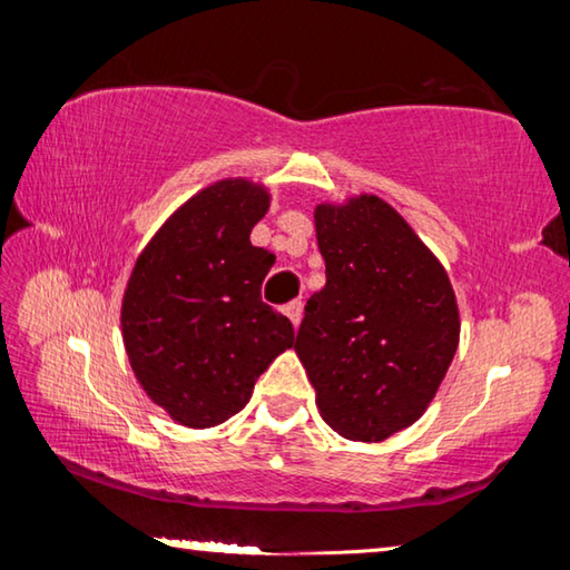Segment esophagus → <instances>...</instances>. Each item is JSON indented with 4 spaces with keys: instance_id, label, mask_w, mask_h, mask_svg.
<instances>
[{
    "instance_id": "esophagus-1",
    "label": "esophagus",
    "mask_w": 570,
    "mask_h": 570,
    "mask_svg": "<svg viewBox=\"0 0 570 570\" xmlns=\"http://www.w3.org/2000/svg\"><path fill=\"white\" fill-rule=\"evenodd\" d=\"M302 302H288L286 306H284V314L288 316V322H292L294 326H298V322H302Z\"/></svg>"
}]
</instances>
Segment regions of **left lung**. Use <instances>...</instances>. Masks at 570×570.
I'll list each match as a JSON object with an SVG mask.
<instances>
[{
	"label": "left lung",
	"mask_w": 570,
	"mask_h": 570,
	"mask_svg": "<svg viewBox=\"0 0 570 570\" xmlns=\"http://www.w3.org/2000/svg\"><path fill=\"white\" fill-rule=\"evenodd\" d=\"M326 284L306 302L294 352L324 422L382 442L435 400L460 342L445 266L387 200L360 193L314 208Z\"/></svg>",
	"instance_id": "left-lung-1"
}]
</instances>
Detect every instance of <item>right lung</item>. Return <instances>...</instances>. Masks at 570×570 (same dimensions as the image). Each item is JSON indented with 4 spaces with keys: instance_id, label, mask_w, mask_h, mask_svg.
Segmentation results:
<instances>
[{
    "instance_id": "right-lung-1",
    "label": "right lung",
    "mask_w": 570,
    "mask_h": 570,
    "mask_svg": "<svg viewBox=\"0 0 570 570\" xmlns=\"http://www.w3.org/2000/svg\"><path fill=\"white\" fill-rule=\"evenodd\" d=\"M268 206L264 183H210L173 210L130 272L120 304L128 362L148 400L183 428L234 417L294 346L292 322L262 302L274 254L250 244Z\"/></svg>"
}]
</instances>
